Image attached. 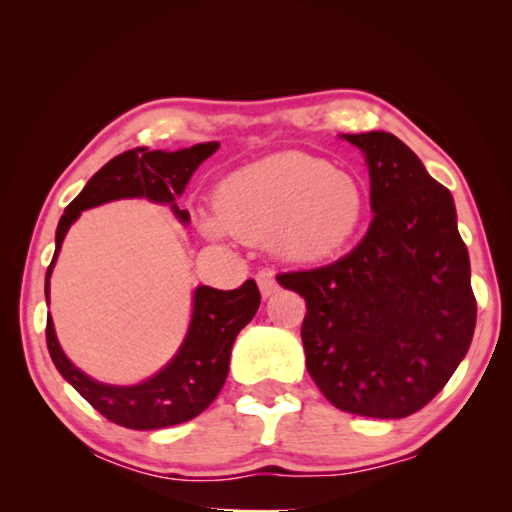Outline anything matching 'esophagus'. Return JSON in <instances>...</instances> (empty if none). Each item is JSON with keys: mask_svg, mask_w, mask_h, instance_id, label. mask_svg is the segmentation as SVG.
Returning <instances> with one entry per match:
<instances>
[{"mask_svg": "<svg viewBox=\"0 0 512 512\" xmlns=\"http://www.w3.org/2000/svg\"><path fill=\"white\" fill-rule=\"evenodd\" d=\"M257 284H259V291H262L264 298H271L273 293L277 291L275 277H273L271 271H266V268H264V271L257 273Z\"/></svg>", "mask_w": 512, "mask_h": 512, "instance_id": "1", "label": "esophagus"}]
</instances>
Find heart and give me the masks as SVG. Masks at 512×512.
Wrapping results in <instances>:
<instances>
[{
	"label": "heart",
	"mask_w": 512,
	"mask_h": 512,
	"mask_svg": "<svg viewBox=\"0 0 512 512\" xmlns=\"http://www.w3.org/2000/svg\"><path fill=\"white\" fill-rule=\"evenodd\" d=\"M366 194L352 173L302 151H280L221 180L216 207H203L207 235L232 232L266 239L277 255L314 264L339 253L357 235Z\"/></svg>",
	"instance_id": "obj_1"
}]
</instances>
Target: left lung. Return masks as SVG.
Masks as SVG:
<instances>
[{
	"mask_svg": "<svg viewBox=\"0 0 512 512\" xmlns=\"http://www.w3.org/2000/svg\"><path fill=\"white\" fill-rule=\"evenodd\" d=\"M366 153L372 223L332 264L277 273L307 302V370L336 409L406 418L470 350L476 298L454 198L391 133L345 135Z\"/></svg>",
	"mask_w": 512,
	"mask_h": 512,
	"instance_id": "left-lung-1",
	"label": "left lung"
}]
</instances>
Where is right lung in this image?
Here are the masks:
<instances>
[{"label": "right lung", "instance_id": "1", "mask_svg": "<svg viewBox=\"0 0 512 512\" xmlns=\"http://www.w3.org/2000/svg\"><path fill=\"white\" fill-rule=\"evenodd\" d=\"M219 144H196L183 151H149L137 146L112 158L94 173L83 192L67 205L56 230V253L47 268L45 293L49 300V275L56 264L58 250L79 214L88 207L115 201V198L144 196L155 203H169L173 214L187 223V210L173 203L198 164L216 153ZM259 289L255 280H246L239 289L221 291L198 287L194 293L192 325L176 357L158 375L137 386H108L90 379L72 366L60 350L54 323L47 316V348L51 361L69 384L97 409L103 418L126 429L149 431L173 427L203 413L225 384L230 370V350L237 334L253 320L259 309Z\"/></svg>", "mask_w": 512, "mask_h": 512}]
</instances>
